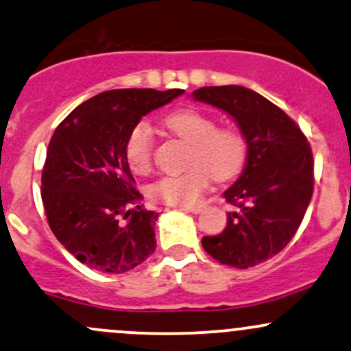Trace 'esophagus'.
<instances>
[{
  "instance_id": "obj_1",
  "label": "esophagus",
  "mask_w": 351,
  "mask_h": 351,
  "mask_svg": "<svg viewBox=\"0 0 351 351\" xmlns=\"http://www.w3.org/2000/svg\"><path fill=\"white\" fill-rule=\"evenodd\" d=\"M203 208H205V205H193V206H183L182 210H184V211H190V213L198 215V213H202Z\"/></svg>"
}]
</instances>
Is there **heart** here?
Here are the masks:
<instances>
[{
  "label": "heart",
  "instance_id": "heart-1",
  "mask_svg": "<svg viewBox=\"0 0 351 351\" xmlns=\"http://www.w3.org/2000/svg\"><path fill=\"white\" fill-rule=\"evenodd\" d=\"M167 126L191 145L188 168L180 175H167L149 184L153 202L165 205H190L205 191L211 178L223 182L238 175L248 153L245 134L232 126H218L203 111L180 110L167 118ZM125 160L134 175H146L153 167L152 126L140 121L125 141Z\"/></svg>",
  "mask_w": 351,
  "mask_h": 351
}]
</instances>
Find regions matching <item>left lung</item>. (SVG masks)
I'll use <instances>...</instances> for the list:
<instances>
[{"label": "left lung", "mask_w": 351, "mask_h": 351, "mask_svg": "<svg viewBox=\"0 0 351 351\" xmlns=\"http://www.w3.org/2000/svg\"><path fill=\"white\" fill-rule=\"evenodd\" d=\"M193 98L228 113L248 145L240 178L223 193L238 210L228 213L221 233L203 237L202 245L221 265L252 268L295 237L313 195V153L293 119L253 90L205 86Z\"/></svg>", "instance_id": "1"}]
</instances>
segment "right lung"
I'll use <instances>...</instances> for the list:
<instances>
[{"mask_svg": "<svg viewBox=\"0 0 351 351\" xmlns=\"http://www.w3.org/2000/svg\"><path fill=\"white\" fill-rule=\"evenodd\" d=\"M183 90H111L71 111L49 140L41 175L48 225L78 261L125 273L156 248V211L141 205L125 160V141L149 111Z\"/></svg>", "mask_w": 351, "mask_h": 351, "instance_id": "1", "label": "right lung"}]
</instances>
